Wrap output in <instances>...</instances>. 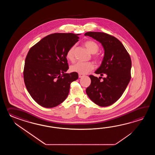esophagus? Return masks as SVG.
<instances>
[{
	"instance_id": "1",
	"label": "esophagus",
	"mask_w": 155,
	"mask_h": 155,
	"mask_svg": "<svg viewBox=\"0 0 155 155\" xmlns=\"http://www.w3.org/2000/svg\"><path fill=\"white\" fill-rule=\"evenodd\" d=\"M85 75L84 74H79V78H81L83 76H84Z\"/></svg>"
}]
</instances>
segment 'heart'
<instances>
[{"mask_svg":"<svg viewBox=\"0 0 155 155\" xmlns=\"http://www.w3.org/2000/svg\"><path fill=\"white\" fill-rule=\"evenodd\" d=\"M84 45L85 46L89 52L92 54H96L99 50V45L97 43L92 40H87L84 43ZM75 45H73L66 52V56L67 59L70 61H73L74 60V50ZM96 59L100 60V58L98 55L95 56ZM94 69V65L91 62H78L72 65L70 67V70L73 72L79 73L81 74H85L89 71H91Z\"/></svg>","mask_w":155,"mask_h":155,"instance_id":"b5f03b06","label":"heart"}]
</instances>
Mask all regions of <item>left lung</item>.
Returning a JSON list of instances; mask_svg holds the SVG:
<instances>
[{"mask_svg": "<svg viewBox=\"0 0 155 155\" xmlns=\"http://www.w3.org/2000/svg\"><path fill=\"white\" fill-rule=\"evenodd\" d=\"M85 35L97 40L104 48L102 63L95 73L106 76L100 80V77L90 75L91 82L86 92L96 105L102 107L111 105L120 98L130 81V56L121 42L114 36L92 31L86 33Z\"/></svg>", "mask_w": 155, "mask_h": 155, "instance_id": "obj_1", "label": "left lung"}]
</instances>
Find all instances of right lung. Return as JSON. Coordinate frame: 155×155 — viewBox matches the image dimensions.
<instances>
[{
	"instance_id": "obj_1",
	"label": "right lung",
	"mask_w": 155,
	"mask_h": 155,
	"mask_svg": "<svg viewBox=\"0 0 155 155\" xmlns=\"http://www.w3.org/2000/svg\"><path fill=\"white\" fill-rule=\"evenodd\" d=\"M80 34L54 33L44 37L29 50L24 69L26 89L34 101L46 108L66 99L70 84L78 74L69 69L66 54L79 41Z\"/></svg>"
}]
</instances>
